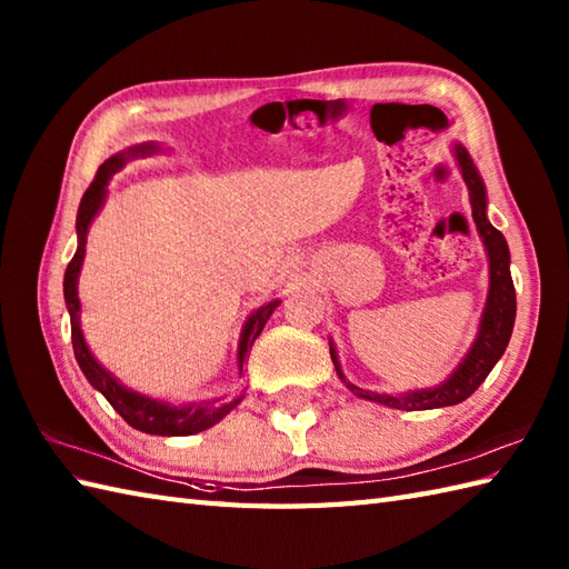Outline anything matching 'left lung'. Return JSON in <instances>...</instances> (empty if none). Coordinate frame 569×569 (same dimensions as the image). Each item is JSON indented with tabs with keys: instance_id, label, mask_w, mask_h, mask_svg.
Returning a JSON list of instances; mask_svg holds the SVG:
<instances>
[{
	"instance_id": "obj_1",
	"label": "left lung",
	"mask_w": 569,
	"mask_h": 569,
	"mask_svg": "<svg viewBox=\"0 0 569 569\" xmlns=\"http://www.w3.org/2000/svg\"><path fill=\"white\" fill-rule=\"evenodd\" d=\"M452 156L457 161L459 173H462L467 190H469V202H471V217H475L477 232L481 237V244L487 249L489 259V291H487V303L481 310L479 318V330L475 342H471L469 352L459 361L457 369L440 381L438 386H428V389H416L406 393H377L359 389L352 381H347L340 357H337L335 342L330 340V357L337 377L342 379L349 391L355 396L365 398V401H373L398 410H430V408H445L462 403L465 398L475 393L481 381L489 377V371L497 367V361L509 347L511 332H513V320H516V288L511 278V253L509 244H506L503 234L497 227L489 222L487 217V186L481 180L475 161H471L469 151L462 143H455Z\"/></svg>"
}]
</instances>
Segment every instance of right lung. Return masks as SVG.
I'll return each instance as SVG.
<instances>
[{
	"mask_svg": "<svg viewBox=\"0 0 569 569\" xmlns=\"http://www.w3.org/2000/svg\"><path fill=\"white\" fill-rule=\"evenodd\" d=\"M163 149L156 141H143L134 143L124 151H119L110 156L100 168L98 176H94L92 186L84 190V196L80 200L78 208V220H76V232H78V249L76 257L70 259L66 278H63V296H66V306L70 312V337H72V349H76V359L84 373V379L92 383V389H98L110 406L122 416L131 428H137L141 432L149 435H163V438H183V435H196L212 428L214 422H220L229 410L237 408L241 403V398L237 396L232 401H224V398H210V401H192V403H168L161 401V398H153L147 393H139L134 389H129L127 383L119 381L110 369H104L94 355L90 352L88 342H84V335L80 328V298H78V278L80 269L84 261V244H88V232L90 224L98 212L102 210V204L107 200V186L117 171L134 161V159H147V156L161 153ZM281 300L273 298L269 303H263L257 308L247 318V322L241 325V335H239V345H237V369L241 377V369H244V359L249 355V349L253 340L261 335L266 320L271 318V312L278 308Z\"/></svg>",
	"mask_w": 569,
	"mask_h": 569,
	"instance_id": "right-lung-1",
	"label": "right lung"
}]
</instances>
